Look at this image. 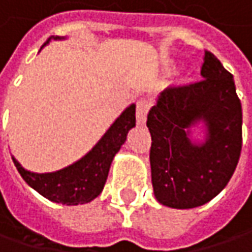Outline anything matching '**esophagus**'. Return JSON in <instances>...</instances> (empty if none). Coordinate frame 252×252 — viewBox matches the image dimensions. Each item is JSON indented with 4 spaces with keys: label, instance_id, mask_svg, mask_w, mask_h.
<instances>
[{
    "label": "esophagus",
    "instance_id": "obj_1",
    "mask_svg": "<svg viewBox=\"0 0 252 252\" xmlns=\"http://www.w3.org/2000/svg\"><path fill=\"white\" fill-rule=\"evenodd\" d=\"M150 105L151 103L147 99H140L137 102V109H135V118H137V123L138 124H144L146 120H147V114H149Z\"/></svg>",
    "mask_w": 252,
    "mask_h": 252
}]
</instances>
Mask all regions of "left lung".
<instances>
[{
    "instance_id": "left-lung-1",
    "label": "left lung",
    "mask_w": 252,
    "mask_h": 252,
    "mask_svg": "<svg viewBox=\"0 0 252 252\" xmlns=\"http://www.w3.org/2000/svg\"><path fill=\"white\" fill-rule=\"evenodd\" d=\"M200 75V82L164 89L147 115L154 196L176 209L214 199L232 177L242 149V108L234 76L208 50ZM197 121L208 131L203 145L189 137Z\"/></svg>"
}]
</instances>
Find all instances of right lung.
<instances>
[{
  "instance_id": "right-lung-1",
  "label": "right lung",
  "mask_w": 252,
  "mask_h": 252,
  "mask_svg": "<svg viewBox=\"0 0 252 252\" xmlns=\"http://www.w3.org/2000/svg\"><path fill=\"white\" fill-rule=\"evenodd\" d=\"M49 40L44 44H47ZM132 126H135L134 103L117 118L94 149L69 167L55 173L38 174L23 169L14 157L12 161L21 177L49 200L62 205L88 203L102 192L112 158L126 143V134Z\"/></svg>"
}]
</instances>
